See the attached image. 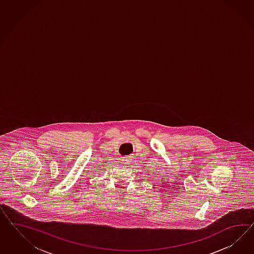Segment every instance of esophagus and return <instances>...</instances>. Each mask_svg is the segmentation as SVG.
Returning a JSON list of instances; mask_svg holds the SVG:
<instances>
[{
	"mask_svg": "<svg viewBox=\"0 0 254 254\" xmlns=\"http://www.w3.org/2000/svg\"><path fill=\"white\" fill-rule=\"evenodd\" d=\"M131 158H132L131 156H127V157H125V158H124V163H125V164H127V165L130 164Z\"/></svg>",
	"mask_w": 254,
	"mask_h": 254,
	"instance_id": "34e87169",
	"label": "esophagus"
}]
</instances>
